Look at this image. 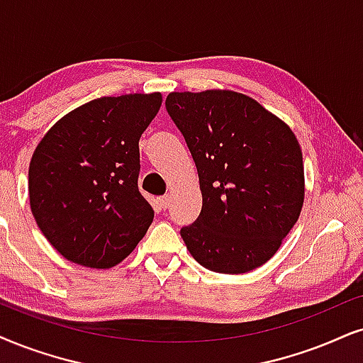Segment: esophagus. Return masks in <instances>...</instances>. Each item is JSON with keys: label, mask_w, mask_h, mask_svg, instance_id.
<instances>
[{"label": "esophagus", "mask_w": 363, "mask_h": 363, "mask_svg": "<svg viewBox=\"0 0 363 363\" xmlns=\"http://www.w3.org/2000/svg\"><path fill=\"white\" fill-rule=\"evenodd\" d=\"M169 203H171V196H169V194H164V196L159 197V204H160V208H162V209H166Z\"/></svg>", "instance_id": "1"}]
</instances>
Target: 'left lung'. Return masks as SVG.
Returning <instances> with one entry per match:
<instances>
[{
  "label": "left lung",
  "mask_w": 363,
  "mask_h": 363,
  "mask_svg": "<svg viewBox=\"0 0 363 363\" xmlns=\"http://www.w3.org/2000/svg\"><path fill=\"white\" fill-rule=\"evenodd\" d=\"M166 108L184 135L203 192L197 219L181 228L189 253L224 274L264 264L303 206V157L291 128L229 90L172 91Z\"/></svg>",
  "instance_id": "8db88e82"
}]
</instances>
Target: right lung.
Returning <instances> with one entry per match:
<instances>
[{"mask_svg":"<svg viewBox=\"0 0 363 363\" xmlns=\"http://www.w3.org/2000/svg\"><path fill=\"white\" fill-rule=\"evenodd\" d=\"M160 94L102 97L50 128L30 162L35 221L60 255L112 268L134 251L154 219L139 191V139Z\"/></svg>","mask_w":363,"mask_h":363,"instance_id":"add662e5","label":"right lung"}]
</instances>
